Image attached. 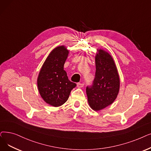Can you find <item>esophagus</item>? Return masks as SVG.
I'll return each mask as SVG.
<instances>
[{
  "label": "esophagus",
  "instance_id": "1",
  "mask_svg": "<svg viewBox=\"0 0 151 151\" xmlns=\"http://www.w3.org/2000/svg\"><path fill=\"white\" fill-rule=\"evenodd\" d=\"M76 84L78 88H82L84 86V83H78Z\"/></svg>",
  "mask_w": 151,
  "mask_h": 151
}]
</instances>
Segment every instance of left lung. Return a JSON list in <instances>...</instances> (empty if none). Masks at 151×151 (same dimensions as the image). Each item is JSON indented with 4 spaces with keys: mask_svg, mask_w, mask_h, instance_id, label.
<instances>
[{
    "mask_svg": "<svg viewBox=\"0 0 151 151\" xmlns=\"http://www.w3.org/2000/svg\"><path fill=\"white\" fill-rule=\"evenodd\" d=\"M119 75L112 56L99 49L96 56L94 80L91 86L86 87L90 107L97 111L112 104L119 94Z\"/></svg>",
    "mask_w": 151,
    "mask_h": 151,
    "instance_id": "left-lung-1",
    "label": "left lung"
}]
</instances>
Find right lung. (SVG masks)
<instances>
[{"label": "right lung", "instance_id": "right-lung-1", "mask_svg": "<svg viewBox=\"0 0 151 151\" xmlns=\"http://www.w3.org/2000/svg\"><path fill=\"white\" fill-rule=\"evenodd\" d=\"M68 50L59 46L52 50L44 63L37 78V87L44 101L54 107L66 102L76 84L68 80L63 66Z\"/></svg>", "mask_w": 151, "mask_h": 151}]
</instances>
